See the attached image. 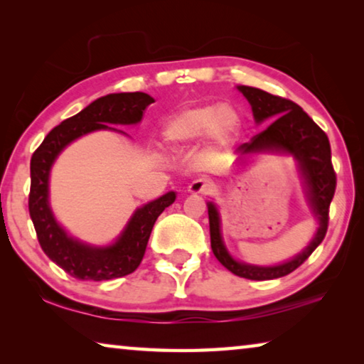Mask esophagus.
Listing matches in <instances>:
<instances>
[{"label":"esophagus","instance_id":"obj_1","mask_svg":"<svg viewBox=\"0 0 364 364\" xmlns=\"http://www.w3.org/2000/svg\"><path fill=\"white\" fill-rule=\"evenodd\" d=\"M217 191V186L212 181L205 180V178H197L188 186L189 194H213Z\"/></svg>","mask_w":364,"mask_h":364}]
</instances>
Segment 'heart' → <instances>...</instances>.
<instances>
[{
    "mask_svg": "<svg viewBox=\"0 0 364 364\" xmlns=\"http://www.w3.org/2000/svg\"><path fill=\"white\" fill-rule=\"evenodd\" d=\"M241 119L231 106L199 104L178 110L164 125L165 143L176 149L207 141L210 149H220L237 136Z\"/></svg>",
    "mask_w": 364,
    "mask_h": 364,
    "instance_id": "b5f03b06",
    "label": "heart"
}]
</instances>
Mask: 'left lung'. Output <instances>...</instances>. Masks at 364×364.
<instances>
[{
  "instance_id": "obj_1",
  "label": "left lung",
  "mask_w": 364,
  "mask_h": 364,
  "mask_svg": "<svg viewBox=\"0 0 364 364\" xmlns=\"http://www.w3.org/2000/svg\"><path fill=\"white\" fill-rule=\"evenodd\" d=\"M237 90L249 101L255 122L273 120L262 133L255 134L250 143L241 144L239 162L245 164L252 154H289L297 160V168L304 183L305 197L313 217L318 221L316 232L310 244L291 260L271 267H258L237 262L228 252L221 237V220L217 205L208 202V223H210V244L213 255L226 269L236 276L252 281H267L282 278L299 268L308 257L323 242L328 231L329 205L336 193V171L331 162V144L326 133L313 122L304 109L284 97L269 95L254 86H237Z\"/></svg>"
}]
</instances>
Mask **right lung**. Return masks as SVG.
I'll list each match as a JSON object with an SVG mask.
<instances>
[{
  "label": "right lung",
  "mask_w": 364,
  "mask_h": 364,
  "mask_svg": "<svg viewBox=\"0 0 364 364\" xmlns=\"http://www.w3.org/2000/svg\"><path fill=\"white\" fill-rule=\"evenodd\" d=\"M154 97L146 93H112L102 96L77 115L54 127L30 160L28 212L45 254L65 273L82 281H107L133 273L143 260L152 226L176 199L175 191L136 208L112 244L91 245L72 237L58 223L49 205V173L59 154L85 134L110 130L109 125H136ZM127 134V133H123Z\"/></svg>",
  "instance_id": "add662e5"
}]
</instances>
